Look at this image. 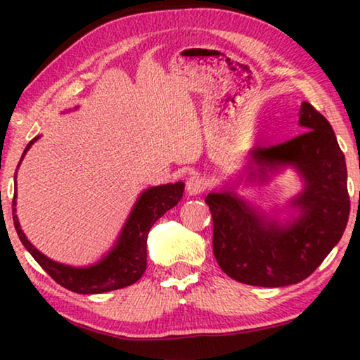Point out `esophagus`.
I'll use <instances>...</instances> for the list:
<instances>
[{"instance_id": "esophagus-1", "label": "esophagus", "mask_w": 360, "mask_h": 360, "mask_svg": "<svg viewBox=\"0 0 360 360\" xmlns=\"http://www.w3.org/2000/svg\"><path fill=\"white\" fill-rule=\"evenodd\" d=\"M186 191L188 195H191V197H197V195L202 193V191H203V179L197 174L191 176V178H188L186 182Z\"/></svg>"}]
</instances>
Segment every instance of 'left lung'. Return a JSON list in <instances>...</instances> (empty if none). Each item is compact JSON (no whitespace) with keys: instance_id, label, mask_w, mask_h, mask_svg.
<instances>
[{"instance_id":"obj_1","label":"left lung","mask_w":360,"mask_h":360,"mask_svg":"<svg viewBox=\"0 0 360 360\" xmlns=\"http://www.w3.org/2000/svg\"><path fill=\"white\" fill-rule=\"evenodd\" d=\"M303 135L273 148H252L236 179L227 178L205 202L212 214V252L235 281L283 288L303 281L338 245L349 217L348 172L332 125L303 101ZM294 169L302 188L268 212L238 193L241 181L264 185ZM284 212L286 216H278Z\"/></svg>"}]
</instances>
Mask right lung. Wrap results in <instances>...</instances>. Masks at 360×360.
Here are the masks:
<instances>
[{
	"label": "right lung",
	"mask_w": 360,
	"mask_h": 360,
	"mask_svg": "<svg viewBox=\"0 0 360 360\" xmlns=\"http://www.w3.org/2000/svg\"><path fill=\"white\" fill-rule=\"evenodd\" d=\"M75 109H77V106ZM66 112H71V109ZM39 138L41 136H36L28 143L17 169H19L30 148ZM14 187L15 192L14 202H12V219H14L17 235H19L22 245L33 255V259L44 268L49 276H52L65 289L84 295L103 294V292L127 288V285H131L143 276L146 266H148L149 230L168 210L174 208L181 202L182 193H184V182L181 181L174 182V184L168 182V184L144 188L138 195L129 217L122 225L117 238H115L114 245L109 248V251L103 254L101 259L96 260L95 264L76 266L60 264V262L47 257L27 238V235L23 233L20 227L15 208L17 172L14 174Z\"/></svg>",
	"instance_id": "obj_1"
}]
</instances>
